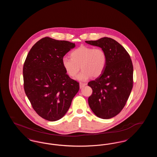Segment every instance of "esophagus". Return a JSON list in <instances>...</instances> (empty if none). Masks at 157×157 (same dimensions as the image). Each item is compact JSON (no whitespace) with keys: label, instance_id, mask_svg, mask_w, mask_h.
<instances>
[{"label":"esophagus","instance_id":"1","mask_svg":"<svg viewBox=\"0 0 157 157\" xmlns=\"http://www.w3.org/2000/svg\"><path fill=\"white\" fill-rule=\"evenodd\" d=\"M86 85V83H82V82H80V83H79V86H80V88H82V87L85 86Z\"/></svg>","mask_w":157,"mask_h":157}]
</instances>
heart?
Instances as JSON below:
<instances>
[{
    "label": "heart",
    "instance_id": "b5f03b06",
    "mask_svg": "<svg viewBox=\"0 0 157 157\" xmlns=\"http://www.w3.org/2000/svg\"><path fill=\"white\" fill-rule=\"evenodd\" d=\"M71 58L63 57L62 64L67 75L74 78L80 70L82 71L78 75L79 81H86L91 76L97 78L104 71L107 63V55L101 48H95L82 45L73 50Z\"/></svg>",
    "mask_w": 157,
    "mask_h": 157
}]
</instances>
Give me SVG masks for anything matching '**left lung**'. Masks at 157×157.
Listing matches in <instances>:
<instances>
[{
  "label": "left lung",
  "instance_id": "obj_1",
  "mask_svg": "<svg viewBox=\"0 0 157 157\" xmlns=\"http://www.w3.org/2000/svg\"><path fill=\"white\" fill-rule=\"evenodd\" d=\"M85 42L101 48L107 55L102 74L88 83L92 90L88 103L98 117L109 119L122 110L130 95L133 87L132 62L125 49L112 38Z\"/></svg>",
  "mask_w": 157,
  "mask_h": 157
}]
</instances>
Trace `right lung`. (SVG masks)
Returning <instances> with one entry per match:
<instances>
[{
    "label": "right lung",
    "instance_id": "add662e5",
    "mask_svg": "<svg viewBox=\"0 0 157 157\" xmlns=\"http://www.w3.org/2000/svg\"><path fill=\"white\" fill-rule=\"evenodd\" d=\"M75 44L51 37L41 39L32 46L23 67V87L33 109L45 120L55 121L69 109L79 90L71 79L62 59Z\"/></svg>",
    "mask_w": 157,
    "mask_h": 157
}]
</instances>
